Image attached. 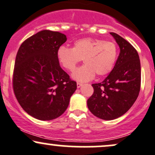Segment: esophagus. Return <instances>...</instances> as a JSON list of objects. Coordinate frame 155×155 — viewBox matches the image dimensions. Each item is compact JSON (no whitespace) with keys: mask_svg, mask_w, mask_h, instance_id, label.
I'll list each match as a JSON object with an SVG mask.
<instances>
[{"mask_svg":"<svg viewBox=\"0 0 155 155\" xmlns=\"http://www.w3.org/2000/svg\"><path fill=\"white\" fill-rule=\"evenodd\" d=\"M82 83H80V82H77L76 83V85H77V88H79L81 87V86H82Z\"/></svg>","mask_w":155,"mask_h":155,"instance_id":"1","label":"esophagus"}]
</instances>
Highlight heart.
<instances>
[{
    "instance_id": "1",
    "label": "heart",
    "mask_w": 155,
    "mask_h": 155,
    "mask_svg": "<svg viewBox=\"0 0 155 155\" xmlns=\"http://www.w3.org/2000/svg\"><path fill=\"white\" fill-rule=\"evenodd\" d=\"M116 45L111 42L90 37L76 40L72 48L60 46L57 57L61 65L69 71H74L83 59L84 64L74 71L72 78L84 82L96 76H106L111 72L117 59Z\"/></svg>"
}]
</instances>
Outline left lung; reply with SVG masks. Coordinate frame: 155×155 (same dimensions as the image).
I'll use <instances>...</instances> for the list:
<instances>
[{
    "instance_id": "1",
    "label": "left lung",
    "mask_w": 155,
    "mask_h": 155,
    "mask_svg": "<svg viewBox=\"0 0 155 155\" xmlns=\"http://www.w3.org/2000/svg\"><path fill=\"white\" fill-rule=\"evenodd\" d=\"M110 35L120 48L113 69L101 83L93 84L94 92L88 98L87 107L95 116L110 120L128 111L140 89V62L135 48L114 32Z\"/></svg>"
}]
</instances>
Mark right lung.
I'll return each mask as SVG.
<instances>
[{"mask_svg":"<svg viewBox=\"0 0 155 155\" xmlns=\"http://www.w3.org/2000/svg\"><path fill=\"white\" fill-rule=\"evenodd\" d=\"M66 40L64 34L42 30L25 40L17 54L15 96L22 108L39 120H51L62 115L77 87L61 68L57 57Z\"/></svg>","mask_w":155,"mask_h":155,"instance_id":"right-lung-1","label":"right lung"}]
</instances>
